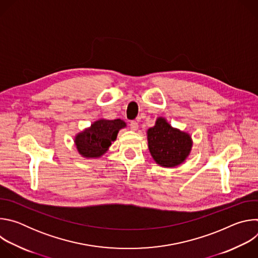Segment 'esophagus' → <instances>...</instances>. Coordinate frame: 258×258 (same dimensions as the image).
I'll return each instance as SVG.
<instances>
[{"mask_svg": "<svg viewBox=\"0 0 258 258\" xmlns=\"http://www.w3.org/2000/svg\"><path fill=\"white\" fill-rule=\"evenodd\" d=\"M130 126H131V130L133 131H137L138 127H139V122L136 121V120H132L131 123H130Z\"/></svg>", "mask_w": 258, "mask_h": 258, "instance_id": "obj_1", "label": "esophagus"}]
</instances>
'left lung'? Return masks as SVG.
I'll return each instance as SVG.
<instances>
[{
  "label": "left lung",
  "instance_id": "1",
  "mask_svg": "<svg viewBox=\"0 0 258 258\" xmlns=\"http://www.w3.org/2000/svg\"><path fill=\"white\" fill-rule=\"evenodd\" d=\"M147 138L153 159L164 167H174L182 163L192 148L190 135L173 128L162 117H159L155 125L148 130Z\"/></svg>",
  "mask_w": 258,
  "mask_h": 258
}]
</instances>
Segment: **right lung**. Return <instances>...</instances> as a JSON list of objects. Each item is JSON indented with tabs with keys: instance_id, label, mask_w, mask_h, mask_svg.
<instances>
[{
	"instance_id": "add662e5",
	"label": "right lung",
	"mask_w": 258,
	"mask_h": 258,
	"mask_svg": "<svg viewBox=\"0 0 258 258\" xmlns=\"http://www.w3.org/2000/svg\"><path fill=\"white\" fill-rule=\"evenodd\" d=\"M125 122L121 119L95 121L91 127L80 133L76 137V145L81 155L87 158H97L102 156L116 140L119 130L125 127Z\"/></svg>"
}]
</instances>
